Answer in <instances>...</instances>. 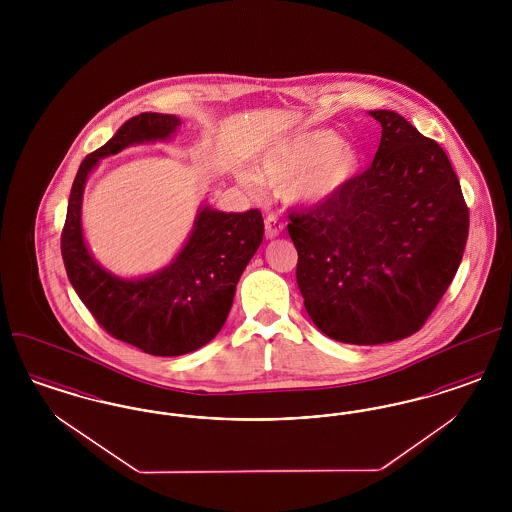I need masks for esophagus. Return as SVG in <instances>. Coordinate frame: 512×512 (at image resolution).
<instances>
[{
  "instance_id": "1",
  "label": "esophagus",
  "mask_w": 512,
  "mask_h": 512,
  "mask_svg": "<svg viewBox=\"0 0 512 512\" xmlns=\"http://www.w3.org/2000/svg\"><path fill=\"white\" fill-rule=\"evenodd\" d=\"M282 230H284V224L276 219V217L268 215L267 220H265V236H267V240L278 238L282 234Z\"/></svg>"
}]
</instances>
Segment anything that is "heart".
I'll return each mask as SVG.
<instances>
[{
  "label": "heart",
  "instance_id": "1",
  "mask_svg": "<svg viewBox=\"0 0 512 512\" xmlns=\"http://www.w3.org/2000/svg\"><path fill=\"white\" fill-rule=\"evenodd\" d=\"M361 169V151L341 144L332 130H305L278 140L261 155L257 180L268 188L282 190L299 207H318L349 186ZM242 184L255 188L253 174L242 172Z\"/></svg>",
  "mask_w": 512,
  "mask_h": 512
}]
</instances>
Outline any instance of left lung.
<instances>
[{
	"label": "left lung",
	"instance_id": "obj_1",
	"mask_svg": "<svg viewBox=\"0 0 512 512\" xmlns=\"http://www.w3.org/2000/svg\"><path fill=\"white\" fill-rule=\"evenodd\" d=\"M382 138L372 165L334 199L290 213L297 286L318 330L378 345L432 315L463 259L468 209L438 142L395 111H368Z\"/></svg>",
	"mask_w": 512,
	"mask_h": 512
}]
</instances>
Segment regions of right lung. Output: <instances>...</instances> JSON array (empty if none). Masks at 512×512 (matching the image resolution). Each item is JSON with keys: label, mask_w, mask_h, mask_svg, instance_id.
<instances>
[{"label": "right lung", "mask_w": 512, "mask_h": 512, "mask_svg": "<svg viewBox=\"0 0 512 512\" xmlns=\"http://www.w3.org/2000/svg\"><path fill=\"white\" fill-rule=\"evenodd\" d=\"M180 124L176 115L140 113L90 153L76 172L61 236L67 276L88 311L113 338L155 357L192 353L219 334L238 280L265 234L257 209L226 213L201 203L190 236L165 267L126 278L99 265L82 228L90 174L101 159L126 147L169 142Z\"/></svg>", "instance_id": "add662e5"}]
</instances>
